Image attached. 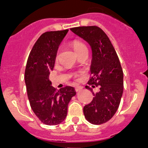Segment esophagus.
Returning a JSON list of instances; mask_svg holds the SVG:
<instances>
[{
  "instance_id": "obj_1",
  "label": "esophagus",
  "mask_w": 148,
  "mask_h": 148,
  "mask_svg": "<svg viewBox=\"0 0 148 148\" xmlns=\"http://www.w3.org/2000/svg\"><path fill=\"white\" fill-rule=\"evenodd\" d=\"M82 90V86H77V87H75V91H76V92H78V91H80V90Z\"/></svg>"
}]
</instances>
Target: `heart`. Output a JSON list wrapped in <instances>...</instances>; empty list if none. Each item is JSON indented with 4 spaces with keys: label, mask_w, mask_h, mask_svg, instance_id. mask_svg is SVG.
I'll return each instance as SVG.
<instances>
[{
    "label": "heart",
    "mask_w": 148,
    "mask_h": 148,
    "mask_svg": "<svg viewBox=\"0 0 148 148\" xmlns=\"http://www.w3.org/2000/svg\"><path fill=\"white\" fill-rule=\"evenodd\" d=\"M72 45V47H73V50L75 51V54H77L78 53H79L80 51H82V49H86V46L80 41V40H73V42L71 44Z\"/></svg>",
    "instance_id": "b5f03b06"
}]
</instances>
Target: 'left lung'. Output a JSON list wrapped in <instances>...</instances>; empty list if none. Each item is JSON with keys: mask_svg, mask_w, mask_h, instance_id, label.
I'll return each mask as SVG.
<instances>
[{"mask_svg": "<svg viewBox=\"0 0 148 148\" xmlns=\"http://www.w3.org/2000/svg\"><path fill=\"white\" fill-rule=\"evenodd\" d=\"M73 33L83 38L92 49L90 66L91 77L89 85L99 86V92H93L92 101L84 107L86 119L93 125H101L109 121L116 113L123 93V70L116 50L108 35L96 26L70 29Z\"/></svg>", "mask_w": 148, "mask_h": 148, "instance_id": "left-lung-1", "label": "left lung"}]
</instances>
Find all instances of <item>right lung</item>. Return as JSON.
<instances>
[{
  "mask_svg": "<svg viewBox=\"0 0 148 148\" xmlns=\"http://www.w3.org/2000/svg\"><path fill=\"white\" fill-rule=\"evenodd\" d=\"M68 29L46 32L34 44L26 66L25 84L31 108L41 122L56 125L67 114L68 104L76 92L73 87L54 88L49 79L60 44Z\"/></svg>",
  "mask_w": 148,
  "mask_h": 148,
  "instance_id": "add662e5",
  "label": "right lung"
}]
</instances>
